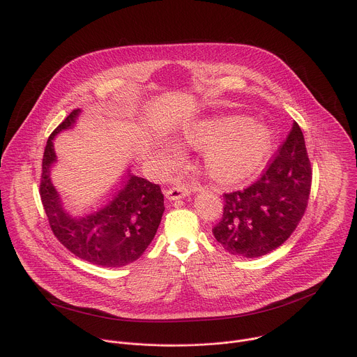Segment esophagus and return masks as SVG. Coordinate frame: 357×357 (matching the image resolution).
Here are the masks:
<instances>
[{"instance_id":"obj_1","label":"esophagus","mask_w":357,"mask_h":357,"mask_svg":"<svg viewBox=\"0 0 357 357\" xmlns=\"http://www.w3.org/2000/svg\"><path fill=\"white\" fill-rule=\"evenodd\" d=\"M189 193H190V189H189L186 185H182V183L174 185V186H171V188H168V189L165 190V195H167V197H168L169 200H175V199L185 197V196H188Z\"/></svg>"}]
</instances>
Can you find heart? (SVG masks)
Instances as JSON below:
<instances>
[{
  "instance_id": "b5f03b06",
  "label": "heart",
  "mask_w": 357,
  "mask_h": 357,
  "mask_svg": "<svg viewBox=\"0 0 357 357\" xmlns=\"http://www.w3.org/2000/svg\"><path fill=\"white\" fill-rule=\"evenodd\" d=\"M179 141L203 149V169L219 185H236L257 174L273 146L270 130L244 117L190 123L181 130Z\"/></svg>"
}]
</instances>
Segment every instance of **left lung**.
<instances>
[{
  "label": "left lung",
  "instance_id": "8db88e82",
  "mask_svg": "<svg viewBox=\"0 0 357 357\" xmlns=\"http://www.w3.org/2000/svg\"><path fill=\"white\" fill-rule=\"evenodd\" d=\"M311 185V161L303 134L294 123L261 176L243 190L223 195V216L212 229L215 238L234 256H264L299 225Z\"/></svg>",
  "mask_w": 357,
  "mask_h": 357
}]
</instances>
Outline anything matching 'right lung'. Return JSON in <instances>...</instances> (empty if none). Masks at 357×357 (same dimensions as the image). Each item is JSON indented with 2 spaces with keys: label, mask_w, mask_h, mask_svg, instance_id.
<instances>
[{
  "label": "right lung",
  "mask_w": 357,
  "mask_h": 357,
  "mask_svg": "<svg viewBox=\"0 0 357 357\" xmlns=\"http://www.w3.org/2000/svg\"><path fill=\"white\" fill-rule=\"evenodd\" d=\"M80 110H73L49 135L39 183V195L55 237L76 257L101 267H123L138 260L154 238L161 223L164 195L160 185L128 175L103 206L73 218L50 182L49 168L56 161L54 138L70 128Z\"/></svg>",
  "instance_id": "obj_1"
}]
</instances>
